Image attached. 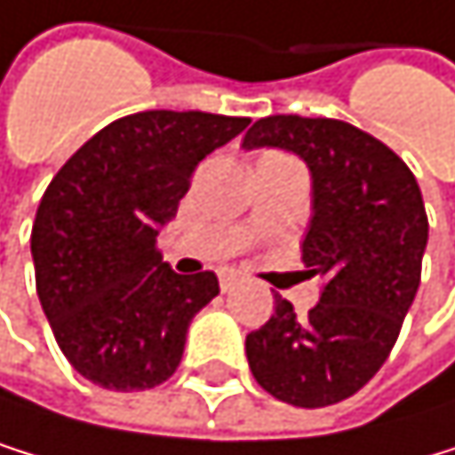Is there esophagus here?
I'll list each match as a JSON object with an SVG mask.
<instances>
[{"label": "esophagus", "instance_id": "1", "mask_svg": "<svg viewBox=\"0 0 455 455\" xmlns=\"http://www.w3.org/2000/svg\"><path fill=\"white\" fill-rule=\"evenodd\" d=\"M218 279H220V290H223V292H229V290L240 282V273H237V270H220V276H218Z\"/></svg>", "mask_w": 455, "mask_h": 455}]
</instances>
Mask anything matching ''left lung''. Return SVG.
Here are the masks:
<instances>
[{
  "instance_id": "obj_1",
  "label": "left lung",
  "mask_w": 455,
  "mask_h": 455,
  "mask_svg": "<svg viewBox=\"0 0 455 455\" xmlns=\"http://www.w3.org/2000/svg\"><path fill=\"white\" fill-rule=\"evenodd\" d=\"M295 151L312 171V220L301 259L323 279L320 301L276 312L245 337L257 384L301 409L359 392L387 362L420 287L428 215L409 165L389 146L334 118L267 116L243 148Z\"/></svg>"
}]
</instances>
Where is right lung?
Segmentation results:
<instances>
[{"mask_svg": "<svg viewBox=\"0 0 455 455\" xmlns=\"http://www.w3.org/2000/svg\"><path fill=\"white\" fill-rule=\"evenodd\" d=\"M245 126L198 110L124 116L54 173L29 237L35 290L79 376L132 392L176 373L190 320L220 287L212 270L173 273L157 235L196 165Z\"/></svg>", "mask_w": 455, "mask_h": 455, "instance_id": "obj_1", "label": "right lung"}]
</instances>
